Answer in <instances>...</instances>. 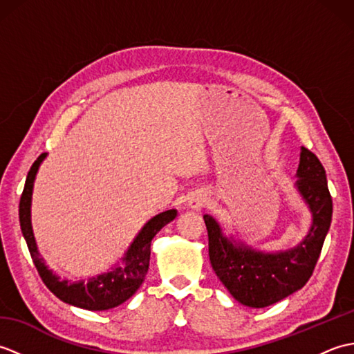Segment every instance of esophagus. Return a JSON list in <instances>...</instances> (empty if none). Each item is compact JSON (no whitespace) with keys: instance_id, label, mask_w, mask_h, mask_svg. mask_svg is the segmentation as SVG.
I'll return each instance as SVG.
<instances>
[{"instance_id":"1","label":"esophagus","mask_w":354,"mask_h":354,"mask_svg":"<svg viewBox=\"0 0 354 354\" xmlns=\"http://www.w3.org/2000/svg\"><path fill=\"white\" fill-rule=\"evenodd\" d=\"M207 205V196L202 192H196L192 194V198L189 199V207L193 209H201L202 207Z\"/></svg>"}]
</instances>
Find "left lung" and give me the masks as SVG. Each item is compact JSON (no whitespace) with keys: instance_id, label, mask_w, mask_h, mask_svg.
Returning <instances> with one entry per match:
<instances>
[{"instance_id":"1","label":"left lung","mask_w":354,"mask_h":354,"mask_svg":"<svg viewBox=\"0 0 354 354\" xmlns=\"http://www.w3.org/2000/svg\"><path fill=\"white\" fill-rule=\"evenodd\" d=\"M297 187L313 214L309 234L295 250L263 254L243 245L234 246L222 236L219 225L205 214L208 255L213 270L239 303L248 307H268L289 297L309 281L324 245L333 213L326 170L318 156L301 149Z\"/></svg>"}]
</instances>
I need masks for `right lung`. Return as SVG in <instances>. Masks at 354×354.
Segmentation results:
<instances>
[{
  "mask_svg": "<svg viewBox=\"0 0 354 354\" xmlns=\"http://www.w3.org/2000/svg\"><path fill=\"white\" fill-rule=\"evenodd\" d=\"M44 158L45 153H41L33 162L32 167H30L24 190H22L19 201L21 231L27 242L30 255H32V260L37 269V274L42 278L44 284L59 299H62L64 303H68L71 306L86 310H106L112 309V307H117L118 304L124 303L126 299H129L137 292L142 280H145L149 270L150 243H152V239L165 223L175 219L176 209H169V212L158 214L145 225V228L140 231V234L133 240L131 248L126 252L124 268H117L112 272L91 278V280H88V283H68L66 280H59V277H56L44 265V260L41 259L39 252H37L32 231V222H30V204H32L33 181Z\"/></svg>",
  "mask_w": 354,
  "mask_h": 354,
  "instance_id": "right-lung-1",
  "label": "right lung"
}]
</instances>
